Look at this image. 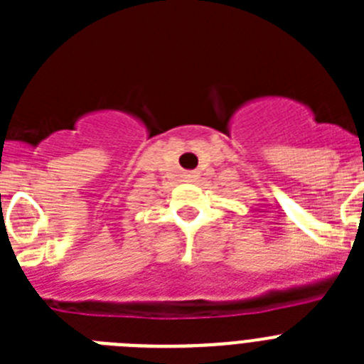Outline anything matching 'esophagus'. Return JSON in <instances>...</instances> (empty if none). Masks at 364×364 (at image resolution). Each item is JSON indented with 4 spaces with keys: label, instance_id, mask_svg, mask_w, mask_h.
<instances>
[{
    "label": "esophagus",
    "instance_id": "34e87169",
    "mask_svg": "<svg viewBox=\"0 0 364 364\" xmlns=\"http://www.w3.org/2000/svg\"><path fill=\"white\" fill-rule=\"evenodd\" d=\"M186 178H188L189 182H193V180H197V178H198V173H197V171H189V173H186Z\"/></svg>",
    "mask_w": 364,
    "mask_h": 364
}]
</instances>
